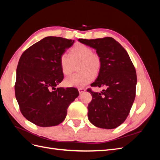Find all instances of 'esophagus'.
I'll use <instances>...</instances> for the list:
<instances>
[{"label":"esophagus","instance_id":"obj_1","mask_svg":"<svg viewBox=\"0 0 160 160\" xmlns=\"http://www.w3.org/2000/svg\"><path fill=\"white\" fill-rule=\"evenodd\" d=\"M78 90H79V92L80 94L84 93V92L86 91V89L85 88H79Z\"/></svg>","mask_w":160,"mask_h":160}]
</instances>
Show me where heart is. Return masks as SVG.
Returning <instances> with one entry per match:
<instances>
[{
	"label": "heart",
	"mask_w": 160,
	"mask_h": 160,
	"mask_svg": "<svg viewBox=\"0 0 160 160\" xmlns=\"http://www.w3.org/2000/svg\"><path fill=\"white\" fill-rule=\"evenodd\" d=\"M79 63V73L74 74L65 79V84L68 87L82 88L97 76L102 67V59L91 47L78 43L71 48L69 55L63 52L59 57V64L62 74L69 75L73 71L75 65Z\"/></svg>",
	"instance_id": "obj_1"
}]
</instances>
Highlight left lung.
<instances>
[{
    "mask_svg": "<svg viewBox=\"0 0 160 160\" xmlns=\"http://www.w3.org/2000/svg\"><path fill=\"white\" fill-rule=\"evenodd\" d=\"M93 47L102 59V67L91 87H105L92 95L88 105V119L95 126L114 129L126 119L135 98L137 75L127 51L111 37L78 40Z\"/></svg>",
    "mask_w": 160,
    "mask_h": 160,
    "instance_id": "left-lung-1",
    "label": "left lung"
}]
</instances>
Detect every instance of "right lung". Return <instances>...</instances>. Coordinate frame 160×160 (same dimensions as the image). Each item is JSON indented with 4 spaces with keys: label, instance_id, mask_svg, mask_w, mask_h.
Here are the masks:
<instances>
[{
    "label": "right lung",
    "instance_id": "add662e5",
    "mask_svg": "<svg viewBox=\"0 0 160 160\" xmlns=\"http://www.w3.org/2000/svg\"><path fill=\"white\" fill-rule=\"evenodd\" d=\"M75 41L47 37L23 52L17 68L14 91L27 120L40 127L63 122L67 108L79 96L76 88H56L63 79L59 57Z\"/></svg>",
    "mask_w": 160,
    "mask_h": 160
}]
</instances>
